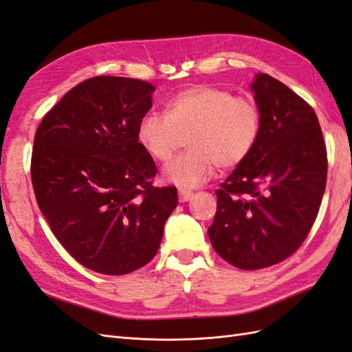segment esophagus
<instances>
[{
    "mask_svg": "<svg viewBox=\"0 0 352 352\" xmlns=\"http://www.w3.org/2000/svg\"><path fill=\"white\" fill-rule=\"evenodd\" d=\"M192 198V191H188L185 188H179V201L185 203Z\"/></svg>",
    "mask_w": 352,
    "mask_h": 352,
    "instance_id": "34e87169",
    "label": "esophagus"
}]
</instances>
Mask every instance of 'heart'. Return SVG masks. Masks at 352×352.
I'll list each match as a JSON object with an SVG mask.
<instances>
[{
	"instance_id": "obj_1",
	"label": "heart",
	"mask_w": 352,
	"mask_h": 352,
	"mask_svg": "<svg viewBox=\"0 0 352 352\" xmlns=\"http://www.w3.org/2000/svg\"><path fill=\"white\" fill-rule=\"evenodd\" d=\"M262 112L254 99L234 96L231 90L194 85L168 100L166 116L142 117L138 140L160 163H167L184 146L189 149L164 168V176L179 186L206 182L216 166H240L258 144Z\"/></svg>"
}]
</instances>
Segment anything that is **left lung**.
<instances>
[{"label": "left lung", "instance_id": "8db88e82", "mask_svg": "<svg viewBox=\"0 0 352 352\" xmlns=\"http://www.w3.org/2000/svg\"><path fill=\"white\" fill-rule=\"evenodd\" d=\"M262 112L258 144L216 189L208 236L235 268L280 263L305 241L327 180V149L318 118L286 84L268 74L252 82Z\"/></svg>", "mask_w": 352, "mask_h": 352}]
</instances>
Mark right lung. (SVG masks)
<instances>
[{"mask_svg": "<svg viewBox=\"0 0 352 352\" xmlns=\"http://www.w3.org/2000/svg\"><path fill=\"white\" fill-rule=\"evenodd\" d=\"M154 85L100 75L75 85L34 138L31 177L56 239L82 267L107 275L154 258L177 206L175 186H154L157 166L138 140Z\"/></svg>", "mask_w": 352, "mask_h": 352, "instance_id": "right-lung-1", "label": "right lung"}]
</instances>
